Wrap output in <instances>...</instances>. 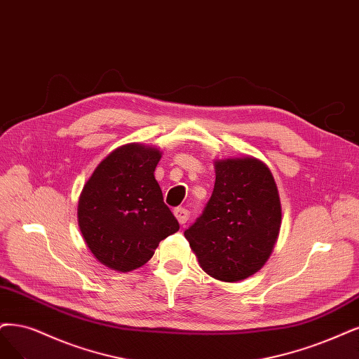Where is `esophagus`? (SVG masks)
Masks as SVG:
<instances>
[{"mask_svg": "<svg viewBox=\"0 0 359 359\" xmlns=\"http://www.w3.org/2000/svg\"><path fill=\"white\" fill-rule=\"evenodd\" d=\"M175 216H176V219H177V222L180 224H184V223L188 222V219H189V211L187 208L179 207V208L175 210Z\"/></svg>", "mask_w": 359, "mask_h": 359, "instance_id": "esophagus-1", "label": "esophagus"}]
</instances>
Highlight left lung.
Listing matches in <instances>:
<instances>
[{"mask_svg":"<svg viewBox=\"0 0 359 359\" xmlns=\"http://www.w3.org/2000/svg\"><path fill=\"white\" fill-rule=\"evenodd\" d=\"M213 194L184 238L210 276L236 283L269 259L281 228V203L268 165L253 156L215 163Z\"/></svg>","mask_w":359,"mask_h":359,"instance_id":"8db88e82","label":"left lung"}]
</instances>
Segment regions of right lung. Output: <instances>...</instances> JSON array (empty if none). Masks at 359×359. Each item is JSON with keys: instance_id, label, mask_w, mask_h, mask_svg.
<instances>
[{"instance_id": "obj_1", "label": "right lung", "mask_w": 359, "mask_h": 359, "mask_svg": "<svg viewBox=\"0 0 359 359\" xmlns=\"http://www.w3.org/2000/svg\"><path fill=\"white\" fill-rule=\"evenodd\" d=\"M161 152L128 143L96 167L78 201V224L95 257L130 272L148 262L179 222L164 204L154 171Z\"/></svg>"}]
</instances>
